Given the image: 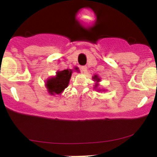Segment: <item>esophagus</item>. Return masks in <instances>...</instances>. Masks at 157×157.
I'll return each instance as SVG.
<instances>
[{
    "label": "esophagus",
    "mask_w": 157,
    "mask_h": 157,
    "mask_svg": "<svg viewBox=\"0 0 157 157\" xmlns=\"http://www.w3.org/2000/svg\"><path fill=\"white\" fill-rule=\"evenodd\" d=\"M80 71H81V72H83V73H86V71H87V67L86 66H81V67H80Z\"/></svg>",
    "instance_id": "obj_1"
}]
</instances>
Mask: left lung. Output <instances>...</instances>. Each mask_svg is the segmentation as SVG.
<instances>
[{
	"label": "left lung",
	"instance_id": "1",
	"mask_svg": "<svg viewBox=\"0 0 157 157\" xmlns=\"http://www.w3.org/2000/svg\"><path fill=\"white\" fill-rule=\"evenodd\" d=\"M92 79H94V80H96L97 82H98V81H99V80H100V79L98 78V76H97V75H95V76H94L93 78H92Z\"/></svg>",
	"mask_w": 157,
	"mask_h": 157
}]
</instances>
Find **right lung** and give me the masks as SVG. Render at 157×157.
Segmentation results:
<instances>
[{"label": "right lung", "instance_id": "1", "mask_svg": "<svg viewBox=\"0 0 157 157\" xmlns=\"http://www.w3.org/2000/svg\"><path fill=\"white\" fill-rule=\"evenodd\" d=\"M72 71L70 69L58 71L56 77H52L47 81V87L51 95L60 94L67 86L71 77Z\"/></svg>", "mask_w": 157, "mask_h": 157}]
</instances>
